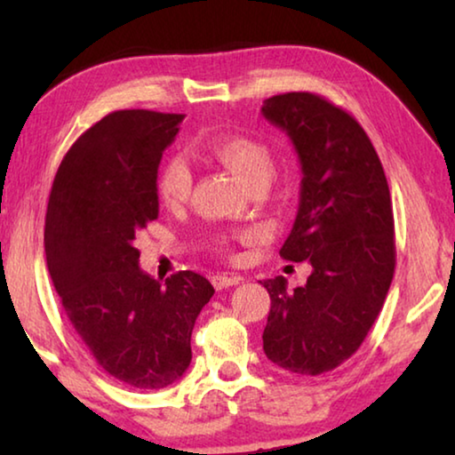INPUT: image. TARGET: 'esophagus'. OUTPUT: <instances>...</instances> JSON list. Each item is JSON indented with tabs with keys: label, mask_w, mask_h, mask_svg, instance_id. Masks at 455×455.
I'll use <instances>...</instances> for the list:
<instances>
[{
	"label": "esophagus",
	"mask_w": 455,
	"mask_h": 455,
	"mask_svg": "<svg viewBox=\"0 0 455 455\" xmlns=\"http://www.w3.org/2000/svg\"><path fill=\"white\" fill-rule=\"evenodd\" d=\"M241 281H243V276H238V275H214L212 276V284L217 291L233 287V284H238Z\"/></svg>",
	"instance_id": "1"
}]
</instances>
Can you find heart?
Returning <instances> with one entry per match:
<instances>
[{
	"label": "heart",
	"instance_id": "1",
	"mask_svg": "<svg viewBox=\"0 0 455 455\" xmlns=\"http://www.w3.org/2000/svg\"><path fill=\"white\" fill-rule=\"evenodd\" d=\"M204 154L214 163L227 166L251 190L265 188L273 176V152L265 142L251 136H219L206 142ZM158 196L168 206H180L192 190V172L182 158H168L158 172ZM222 251H228L227 241H219Z\"/></svg>",
	"mask_w": 455,
	"mask_h": 455
}]
</instances>
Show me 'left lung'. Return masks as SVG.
<instances>
[{"label": "left lung", "mask_w": 455, "mask_h": 455, "mask_svg": "<svg viewBox=\"0 0 455 455\" xmlns=\"http://www.w3.org/2000/svg\"><path fill=\"white\" fill-rule=\"evenodd\" d=\"M287 132L301 163V196L281 257L311 265L303 287L267 279L265 355L295 375H321L355 353L379 315L395 271L394 211L371 140L343 108L289 92L260 108Z\"/></svg>", "instance_id": "left-lung-1"}]
</instances>
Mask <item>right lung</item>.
Segmentation results:
<instances>
[{"instance_id":"add662e5","label":"right lung","mask_w":455,"mask_h":455,"mask_svg":"<svg viewBox=\"0 0 455 455\" xmlns=\"http://www.w3.org/2000/svg\"><path fill=\"white\" fill-rule=\"evenodd\" d=\"M182 118L108 114L66 152L45 212V260L68 319L96 363L138 389L180 379L195 321L214 295L192 271L152 279L134 246L158 219V164Z\"/></svg>"}]
</instances>
